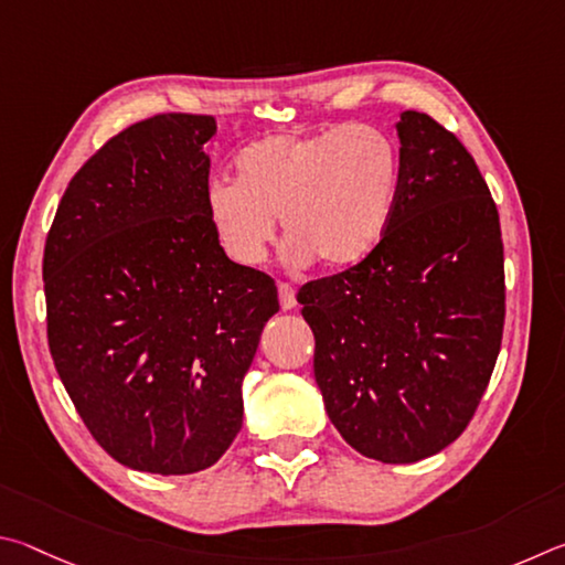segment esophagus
Returning <instances> with one entry per match:
<instances>
[{"mask_svg": "<svg viewBox=\"0 0 565 565\" xmlns=\"http://www.w3.org/2000/svg\"><path fill=\"white\" fill-rule=\"evenodd\" d=\"M277 295H280V308L282 310H292L295 305H298V298H295V288L290 282L277 285Z\"/></svg>", "mask_w": 565, "mask_h": 565, "instance_id": "34e87169", "label": "esophagus"}]
</instances>
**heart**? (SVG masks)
<instances>
[{
  "instance_id": "heart-1",
  "label": "heart",
  "mask_w": 565,
  "mask_h": 565,
  "mask_svg": "<svg viewBox=\"0 0 565 565\" xmlns=\"http://www.w3.org/2000/svg\"><path fill=\"white\" fill-rule=\"evenodd\" d=\"M233 168V181L207 188L205 213L223 253L245 267L265 260L275 217L292 263H360L382 241L402 188L397 146L362 124L257 138Z\"/></svg>"
}]
</instances>
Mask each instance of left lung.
Listing matches in <instances>:
<instances>
[{
  "label": "left lung",
  "mask_w": 565,
  "mask_h": 565,
  "mask_svg": "<svg viewBox=\"0 0 565 565\" xmlns=\"http://www.w3.org/2000/svg\"><path fill=\"white\" fill-rule=\"evenodd\" d=\"M402 188L374 250L305 282L315 382L352 449L384 463L439 454L469 427L507 315L497 203L457 136L404 111Z\"/></svg>",
  "instance_id": "left-lung-1"
}]
</instances>
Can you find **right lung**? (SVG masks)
<instances>
[{
	"instance_id": "1",
	"label": "right lung",
	"mask_w": 565,
	"mask_h": 565,
	"mask_svg": "<svg viewBox=\"0 0 565 565\" xmlns=\"http://www.w3.org/2000/svg\"><path fill=\"white\" fill-rule=\"evenodd\" d=\"M215 118L156 114L78 168L44 245L46 338L78 417L128 469L213 467L243 427V377L280 310L270 275L207 223Z\"/></svg>"
}]
</instances>
